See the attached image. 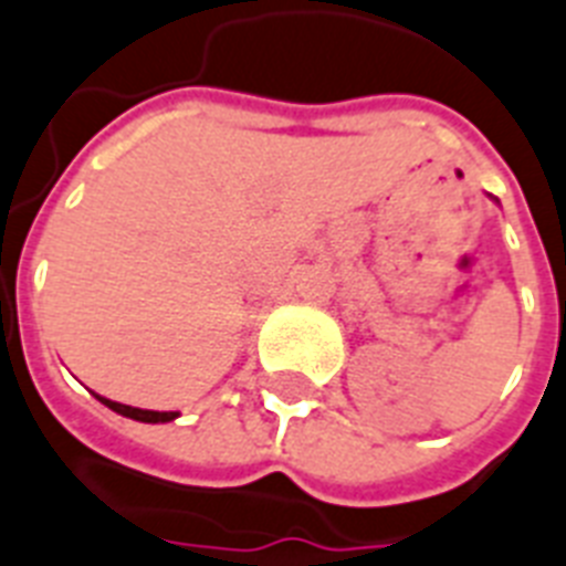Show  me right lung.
I'll return each mask as SVG.
<instances>
[{
	"label": "right lung",
	"mask_w": 566,
	"mask_h": 566,
	"mask_svg": "<svg viewBox=\"0 0 566 566\" xmlns=\"http://www.w3.org/2000/svg\"><path fill=\"white\" fill-rule=\"evenodd\" d=\"M98 397V395H96ZM107 409L119 411L125 418H134V420H143V423H169V420L178 418V411H151V409H137V406H125V403H116V400H107V397H98Z\"/></svg>",
	"instance_id": "add662e5"
}]
</instances>
